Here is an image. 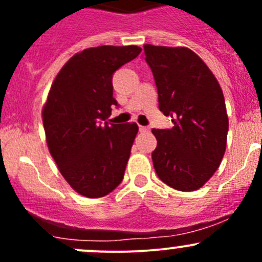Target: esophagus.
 Returning a JSON list of instances; mask_svg holds the SVG:
<instances>
[{
    "mask_svg": "<svg viewBox=\"0 0 262 262\" xmlns=\"http://www.w3.org/2000/svg\"><path fill=\"white\" fill-rule=\"evenodd\" d=\"M139 132H141V133H147V132H149V128H148V126L139 125Z\"/></svg>",
    "mask_w": 262,
    "mask_h": 262,
    "instance_id": "esophagus-1",
    "label": "esophagus"
}]
</instances>
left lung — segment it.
<instances>
[{"instance_id":"left-lung-1","label":"left lung","mask_w":262,"mask_h":262,"mask_svg":"<svg viewBox=\"0 0 262 262\" xmlns=\"http://www.w3.org/2000/svg\"><path fill=\"white\" fill-rule=\"evenodd\" d=\"M158 92V107L172 118L171 129H152L156 173L180 191L200 189L226 152L228 116L223 92L212 71L185 47L144 46Z\"/></svg>"}]
</instances>
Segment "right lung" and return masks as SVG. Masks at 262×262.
<instances>
[{"mask_svg": "<svg viewBox=\"0 0 262 262\" xmlns=\"http://www.w3.org/2000/svg\"><path fill=\"white\" fill-rule=\"evenodd\" d=\"M137 46H101L73 55L52 83L43 107L47 144L75 191L101 198L123 181L136 123L112 124L113 75L138 57Z\"/></svg>", "mask_w": 262, "mask_h": 262, "instance_id": "add662e5", "label": "right lung"}]
</instances>
